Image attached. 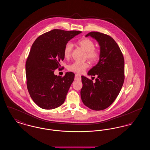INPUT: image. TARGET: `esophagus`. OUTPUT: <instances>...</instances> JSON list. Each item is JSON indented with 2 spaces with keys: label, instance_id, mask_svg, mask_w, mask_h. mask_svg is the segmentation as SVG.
I'll list each match as a JSON object with an SVG mask.
<instances>
[{
  "label": "esophagus",
  "instance_id": "obj_1",
  "mask_svg": "<svg viewBox=\"0 0 150 150\" xmlns=\"http://www.w3.org/2000/svg\"><path fill=\"white\" fill-rule=\"evenodd\" d=\"M81 79V75L79 74H76L75 76V80H80Z\"/></svg>",
  "mask_w": 150,
  "mask_h": 150
}]
</instances>
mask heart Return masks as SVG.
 Segmentation results:
<instances>
[{"instance_id": "heart-1", "label": "heart", "mask_w": 150, "mask_h": 150, "mask_svg": "<svg viewBox=\"0 0 150 150\" xmlns=\"http://www.w3.org/2000/svg\"><path fill=\"white\" fill-rule=\"evenodd\" d=\"M79 45L86 52V57L91 62H96L99 59L100 53L99 50L96 49L95 44L89 38H82L78 42ZM72 45L71 43H67L64 46V56L66 59L69 58L71 54ZM89 67L87 62H74L70 64L68 69L71 71L76 72L79 74L83 73Z\"/></svg>"}]
</instances>
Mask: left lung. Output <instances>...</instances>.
Wrapping results in <instances>:
<instances>
[{"instance_id":"8db88e82","label":"left lung","mask_w":150,"mask_h":150,"mask_svg":"<svg viewBox=\"0 0 150 150\" xmlns=\"http://www.w3.org/2000/svg\"><path fill=\"white\" fill-rule=\"evenodd\" d=\"M89 36L99 44L100 56L99 62L88 75L97 78L94 83L81 76L83 87L80 95L86 107L100 111L109 107L121 91L124 81V59L119 47L111 36L95 31L86 36Z\"/></svg>"}]
</instances>
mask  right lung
<instances>
[{
	"label": "right lung",
	"mask_w": 150,
	"mask_h": 150,
	"mask_svg": "<svg viewBox=\"0 0 150 150\" xmlns=\"http://www.w3.org/2000/svg\"><path fill=\"white\" fill-rule=\"evenodd\" d=\"M81 33L54 29L39 36L32 45L26 63L27 88L39 107L52 110L64 103L75 74L66 72L61 77L54 72L64 59L65 45Z\"/></svg>",
	"instance_id": "1"
}]
</instances>
